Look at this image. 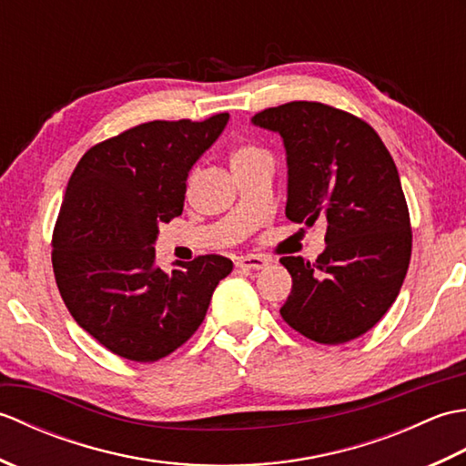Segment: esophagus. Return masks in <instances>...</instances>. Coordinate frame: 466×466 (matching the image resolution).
<instances>
[{"instance_id":"esophagus-1","label":"esophagus","mask_w":466,"mask_h":466,"mask_svg":"<svg viewBox=\"0 0 466 466\" xmlns=\"http://www.w3.org/2000/svg\"><path fill=\"white\" fill-rule=\"evenodd\" d=\"M270 262L262 258V256H240V258H236V268L240 270H264L266 266Z\"/></svg>"}]
</instances>
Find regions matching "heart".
<instances>
[{"label":"heart","mask_w":466,"mask_h":466,"mask_svg":"<svg viewBox=\"0 0 466 466\" xmlns=\"http://www.w3.org/2000/svg\"><path fill=\"white\" fill-rule=\"evenodd\" d=\"M262 154H264V152L258 150V147H256V146H238V147H236V150L232 152L230 162H232V166L244 164V162L254 160V157H258V156H262Z\"/></svg>","instance_id":"1"}]
</instances>
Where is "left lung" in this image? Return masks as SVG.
<instances>
[{
	"mask_svg": "<svg viewBox=\"0 0 466 466\" xmlns=\"http://www.w3.org/2000/svg\"><path fill=\"white\" fill-rule=\"evenodd\" d=\"M252 124L282 137L286 218L326 222L314 264L280 258L292 276L282 319L320 344L359 339L397 300L410 262V218L392 156L360 117L319 102L268 107Z\"/></svg>",
	"mask_w": 466,
	"mask_h": 466,
	"instance_id": "1",
	"label": "left lung"
}]
</instances>
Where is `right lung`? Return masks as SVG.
I'll list each match as a JSON object with an SVG mask.
<instances>
[{"label":"right lung","instance_id":"obj_1","mask_svg":"<svg viewBox=\"0 0 466 466\" xmlns=\"http://www.w3.org/2000/svg\"><path fill=\"white\" fill-rule=\"evenodd\" d=\"M230 120L147 122L90 147L69 177L54 230V274L69 314L107 350L154 362L202 324L232 260L156 264L162 222L184 210L186 180Z\"/></svg>","mask_w":466,"mask_h":466}]
</instances>
